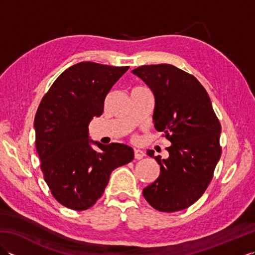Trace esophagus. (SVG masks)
Instances as JSON below:
<instances>
[{"label": "esophagus", "mask_w": 255, "mask_h": 255, "mask_svg": "<svg viewBox=\"0 0 255 255\" xmlns=\"http://www.w3.org/2000/svg\"><path fill=\"white\" fill-rule=\"evenodd\" d=\"M133 153H134V158L137 160L142 159L144 156V151L143 150H140V149H134L133 150Z\"/></svg>", "instance_id": "esophagus-1"}]
</instances>
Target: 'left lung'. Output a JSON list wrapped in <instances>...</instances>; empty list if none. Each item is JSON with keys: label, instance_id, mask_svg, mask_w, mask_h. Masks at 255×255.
Masks as SVG:
<instances>
[{"label": "left lung", "instance_id": "8db88e82", "mask_svg": "<svg viewBox=\"0 0 255 255\" xmlns=\"http://www.w3.org/2000/svg\"><path fill=\"white\" fill-rule=\"evenodd\" d=\"M154 97L152 121L171 142L169 156L147 153L160 165V175L144 187L145 200L159 211L185 209L202 196L221 155V126L209 95L193 75L172 64H150L131 71Z\"/></svg>", "mask_w": 255, "mask_h": 255}]
</instances>
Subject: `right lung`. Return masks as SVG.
Returning <instances> with one entry per match:
<instances>
[{
  "instance_id": "add662e5",
  "label": "right lung",
  "mask_w": 255,
  "mask_h": 255,
  "mask_svg": "<svg viewBox=\"0 0 255 255\" xmlns=\"http://www.w3.org/2000/svg\"><path fill=\"white\" fill-rule=\"evenodd\" d=\"M128 69L91 61L74 64L59 75L38 107L34 127L41 171L53 197L70 209L93 206L111 173L133 159L131 147L102 144L90 139L89 131L93 117L103 114L108 92Z\"/></svg>"
}]
</instances>
